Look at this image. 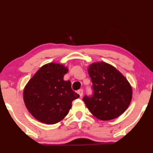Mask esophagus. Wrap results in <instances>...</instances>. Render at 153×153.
Here are the masks:
<instances>
[{
    "mask_svg": "<svg viewBox=\"0 0 153 153\" xmlns=\"http://www.w3.org/2000/svg\"><path fill=\"white\" fill-rule=\"evenodd\" d=\"M78 94L79 95L80 97H81L82 96V95H83V90H82V89L79 90V91H78Z\"/></svg>",
    "mask_w": 153,
    "mask_h": 153,
    "instance_id": "1",
    "label": "esophagus"
}]
</instances>
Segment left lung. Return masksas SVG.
Returning <instances> with one entry per match:
<instances>
[{
  "mask_svg": "<svg viewBox=\"0 0 153 153\" xmlns=\"http://www.w3.org/2000/svg\"><path fill=\"white\" fill-rule=\"evenodd\" d=\"M93 82V95L82 99L90 112L101 120L117 118L132 100V90L126 77L114 66L105 62H93L88 68Z\"/></svg>",
  "mask_w": 153,
  "mask_h": 153,
  "instance_id": "8db88e82",
  "label": "left lung"
}]
</instances>
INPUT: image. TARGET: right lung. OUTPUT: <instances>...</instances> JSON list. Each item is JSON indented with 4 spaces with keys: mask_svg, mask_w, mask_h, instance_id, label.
Listing matches in <instances>:
<instances>
[{
    "mask_svg": "<svg viewBox=\"0 0 153 153\" xmlns=\"http://www.w3.org/2000/svg\"><path fill=\"white\" fill-rule=\"evenodd\" d=\"M68 71L62 64L49 62L42 66L30 79L23 90V100L31 115L40 122L53 125L68 113L72 102L79 95L64 80Z\"/></svg>",
    "mask_w": 153,
    "mask_h": 153,
    "instance_id": "1",
    "label": "right lung"
}]
</instances>
